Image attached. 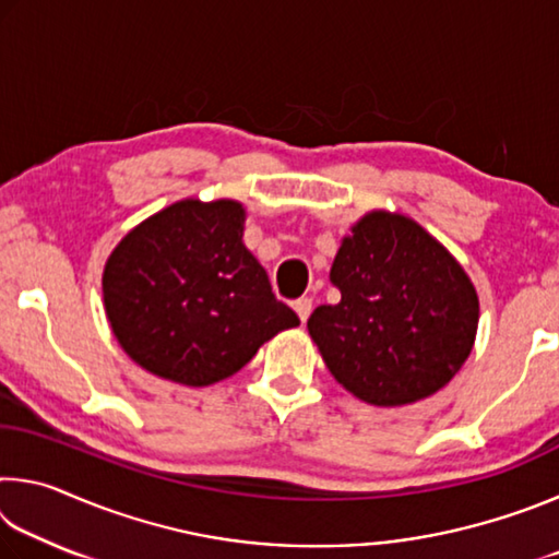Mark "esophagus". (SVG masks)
<instances>
[{
    "label": "esophagus",
    "mask_w": 559,
    "mask_h": 559,
    "mask_svg": "<svg viewBox=\"0 0 559 559\" xmlns=\"http://www.w3.org/2000/svg\"><path fill=\"white\" fill-rule=\"evenodd\" d=\"M293 308H296L300 323H306V320L310 318V310H313V300H310V298H298L296 302H293Z\"/></svg>",
    "instance_id": "obj_1"
}]
</instances>
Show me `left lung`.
I'll use <instances>...</instances> for the list:
<instances>
[{"instance_id": "1", "label": "left lung", "mask_w": 559, "mask_h": 559, "mask_svg": "<svg viewBox=\"0 0 559 559\" xmlns=\"http://www.w3.org/2000/svg\"><path fill=\"white\" fill-rule=\"evenodd\" d=\"M308 333L330 374L372 406L437 394L466 362L478 330V293L447 246L400 212L374 210L349 226Z\"/></svg>"}]
</instances>
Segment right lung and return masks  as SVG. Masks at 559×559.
Instances as JSON below:
<instances>
[{
    "instance_id": "right-lung-1",
    "label": "right lung",
    "mask_w": 559,
    "mask_h": 559,
    "mask_svg": "<svg viewBox=\"0 0 559 559\" xmlns=\"http://www.w3.org/2000/svg\"><path fill=\"white\" fill-rule=\"evenodd\" d=\"M243 222L236 200H182L122 236L103 269V306L132 362L169 382L210 386L300 325L246 249Z\"/></svg>"
}]
</instances>
